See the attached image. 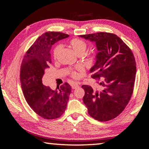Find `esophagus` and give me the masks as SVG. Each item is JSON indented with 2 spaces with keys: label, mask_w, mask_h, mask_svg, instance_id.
Listing matches in <instances>:
<instances>
[{
  "label": "esophagus",
  "mask_w": 149,
  "mask_h": 149,
  "mask_svg": "<svg viewBox=\"0 0 149 149\" xmlns=\"http://www.w3.org/2000/svg\"><path fill=\"white\" fill-rule=\"evenodd\" d=\"M79 87V85L78 84V83H74L72 84V88H73V89H76V88Z\"/></svg>",
  "instance_id": "esophagus-1"
}]
</instances>
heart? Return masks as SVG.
<instances>
[{
	"mask_svg": "<svg viewBox=\"0 0 149 149\" xmlns=\"http://www.w3.org/2000/svg\"><path fill=\"white\" fill-rule=\"evenodd\" d=\"M69 44L77 55L83 54L87 48V44L86 42H84L83 40L80 38H73L70 41ZM61 48L62 46L60 44H58V45H56L54 47L52 51L54 58L57 59L59 55V52L61 50ZM79 70H81V67H79V66H77L74 70H72L70 72L72 77L74 78H77L78 77V73L77 71Z\"/></svg>",
	"mask_w": 149,
	"mask_h": 149,
	"instance_id": "heart-1",
	"label": "heart"
}]
</instances>
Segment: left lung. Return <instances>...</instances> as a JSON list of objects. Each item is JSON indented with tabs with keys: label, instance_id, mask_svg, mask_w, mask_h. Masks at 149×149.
<instances>
[{
	"label": "left lung",
	"instance_id": "1",
	"mask_svg": "<svg viewBox=\"0 0 149 149\" xmlns=\"http://www.w3.org/2000/svg\"><path fill=\"white\" fill-rule=\"evenodd\" d=\"M80 36L95 42L98 50L90 72L91 77L99 80V90L83 85V102L90 116L109 121L124 110L133 93L136 73L134 54L115 34L100 32Z\"/></svg>",
	"mask_w": 149,
	"mask_h": 149
}]
</instances>
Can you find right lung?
Here are the masks:
<instances>
[{
	"label": "right lung",
	"instance_id": "obj_1",
	"mask_svg": "<svg viewBox=\"0 0 149 149\" xmlns=\"http://www.w3.org/2000/svg\"><path fill=\"white\" fill-rule=\"evenodd\" d=\"M69 35L49 31L38 38L26 52L22 60L20 79L22 91L27 104L37 115L51 120L61 116L66 108L72 88L65 83L52 90L42 83L46 68L52 63V45Z\"/></svg>",
	"mask_w": 149,
	"mask_h": 149
}]
</instances>
